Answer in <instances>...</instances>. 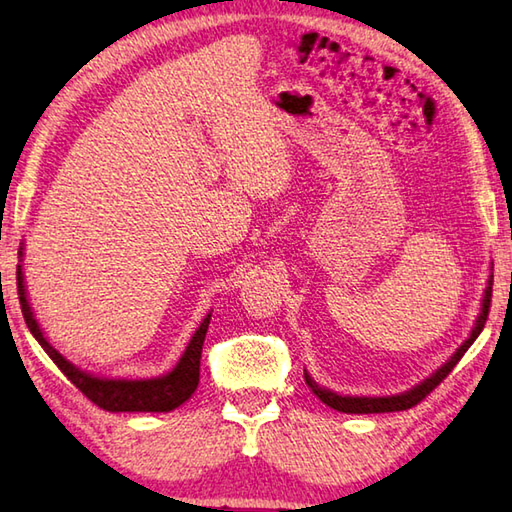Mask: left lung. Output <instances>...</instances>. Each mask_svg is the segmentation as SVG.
<instances>
[{
  "label": "left lung",
  "mask_w": 512,
  "mask_h": 512,
  "mask_svg": "<svg viewBox=\"0 0 512 512\" xmlns=\"http://www.w3.org/2000/svg\"><path fill=\"white\" fill-rule=\"evenodd\" d=\"M490 301H492V279L488 281V288H486V297H483V308H481V315L477 319V324H474L472 335L465 339L461 344L459 351H456L450 362H445L441 369H438L432 378H427L425 382H420L418 387H414L407 393H400V396H387V398H353V396H337V393L328 391V389H321L319 384L310 378L306 373V384L312 389V393L324 402V405L333 407L337 411H344V414H389V411H405L416 407L420 400H425L429 393H432L438 384H441L447 375L452 373V369L456 364H459L461 357L465 355V351L474 344V339L481 335L483 326H486V319H488V312H490Z\"/></svg>",
  "instance_id": "left-lung-1"
}]
</instances>
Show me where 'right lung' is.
Segmentation results:
<instances>
[{
  "label": "right lung",
  "instance_id": "obj_1",
  "mask_svg": "<svg viewBox=\"0 0 512 512\" xmlns=\"http://www.w3.org/2000/svg\"><path fill=\"white\" fill-rule=\"evenodd\" d=\"M22 254V251H20ZM17 297H20V308L26 326H29L31 335L38 339L40 346L47 351V355L53 360V364L67 375V380L78 391H83L87 400H92L96 407L105 411H173L175 407L182 405L188 398L193 396L197 384H200V357H202V346L206 330H209L211 315L200 324L195 330L191 344L186 346L182 360L170 373L161 375V378L152 380H105V378H94V375L78 371L74 364L67 362L56 348H53L47 339H44L42 330L35 321L29 301H26V290H24V276H22V265H17Z\"/></svg>",
  "mask_w": 512,
  "mask_h": 512
}]
</instances>
